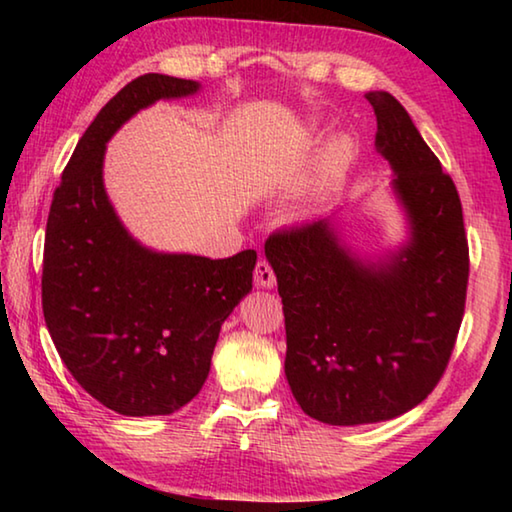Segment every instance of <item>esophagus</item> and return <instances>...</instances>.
<instances>
[{"mask_svg": "<svg viewBox=\"0 0 512 512\" xmlns=\"http://www.w3.org/2000/svg\"><path fill=\"white\" fill-rule=\"evenodd\" d=\"M255 282L264 289H271L275 284V273L266 259H259V262L255 264Z\"/></svg>", "mask_w": 512, "mask_h": 512, "instance_id": "1", "label": "esophagus"}]
</instances>
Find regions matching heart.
<instances>
[{
	"mask_svg": "<svg viewBox=\"0 0 512 512\" xmlns=\"http://www.w3.org/2000/svg\"><path fill=\"white\" fill-rule=\"evenodd\" d=\"M350 160V144L345 140L334 142L329 149L325 151V160H323V171H325V178H336L339 173L343 171L345 164Z\"/></svg>",
	"mask_w": 512,
	"mask_h": 512,
	"instance_id": "obj_1",
	"label": "heart"
}]
</instances>
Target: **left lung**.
<instances>
[{"label":"left lung","mask_w":512,"mask_h":512,"mask_svg":"<svg viewBox=\"0 0 512 512\" xmlns=\"http://www.w3.org/2000/svg\"><path fill=\"white\" fill-rule=\"evenodd\" d=\"M377 151L411 241L363 264L327 221L268 237L282 296L291 393L309 418L370 424L411 411L443 377L465 311L470 248L456 185L393 94L368 92Z\"/></svg>","instance_id":"1"}]
</instances>
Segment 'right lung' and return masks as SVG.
I'll return each instance as SVG.
<instances>
[{"instance_id": "add662e5", "label": "right lung", "mask_w": 512, "mask_h": 512, "mask_svg": "<svg viewBox=\"0 0 512 512\" xmlns=\"http://www.w3.org/2000/svg\"><path fill=\"white\" fill-rule=\"evenodd\" d=\"M144 74L124 85L76 144L51 201L42 311L60 359L121 415H169L201 391L223 320L253 289L255 250L228 259L153 253L128 235L103 187L106 142L137 110L198 92Z\"/></svg>"}]
</instances>
